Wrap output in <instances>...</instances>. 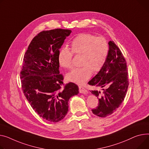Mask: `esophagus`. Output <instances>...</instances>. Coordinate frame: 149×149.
<instances>
[{"label":"esophagus","mask_w":149,"mask_h":149,"mask_svg":"<svg viewBox=\"0 0 149 149\" xmlns=\"http://www.w3.org/2000/svg\"><path fill=\"white\" fill-rule=\"evenodd\" d=\"M78 87H79V92H80V93H83V94H86L87 93V91L83 86H79Z\"/></svg>","instance_id":"obj_1"}]
</instances>
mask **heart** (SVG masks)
Returning <instances> with one entry per match:
<instances>
[{
	"mask_svg": "<svg viewBox=\"0 0 149 149\" xmlns=\"http://www.w3.org/2000/svg\"><path fill=\"white\" fill-rule=\"evenodd\" d=\"M109 45L107 39L91 33H81L71 42V51L62 47L58 52L59 65L65 69L73 67V54H81L80 68H74L66 75L67 80L78 84H84L94 72L101 71L106 63L109 54Z\"/></svg>",
	"mask_w": 149,
	"mask_h": 149,
	"instance_id": "1",
	"label": "heart"
}]
</instances>
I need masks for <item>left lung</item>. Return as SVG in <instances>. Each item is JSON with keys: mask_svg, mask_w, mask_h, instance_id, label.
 <instances>
[{"mask_svg": "<svg viewBox=\"0 0 149 149\" xmlns=\"http://www.w3.org/2000/svg\"><path fill=\"white\" fill-rule=\"evenodd\" d=\"M108 45L110 49L105 64L88 83L102 88L101 92L91 91L99 100L98 105L92 109V113L101 117L110 116L117 110L124 100L129 86L125 58L113 41H110Z\"/></svg>", "mask_w": 149, "mask_h": 149, "instance_id": "obj_1", "label": "left lung"}]
</instances>
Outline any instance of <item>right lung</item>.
Wrapping results in <instances>:
<instances>
[{
	"label": "right lung",
	"mask_w": 149,
	"mask_h": 149,
	"mask_svg": "<svg viewBox=\"0 0 149 149\" xmlns=\"http://www.w3.org/2000/svg\"><path fill=\"white\" fill-rule=\"evenodd\" d=\"M71 33L62 29L41 32L33 38L23 58L22 91L33 110L49 122L62 120L68 111L69 100L79 93L75 83L64 85L58 69L59 49Z\"/></svg>",
	"instance_id": "add662e5"
}]
</instances>
